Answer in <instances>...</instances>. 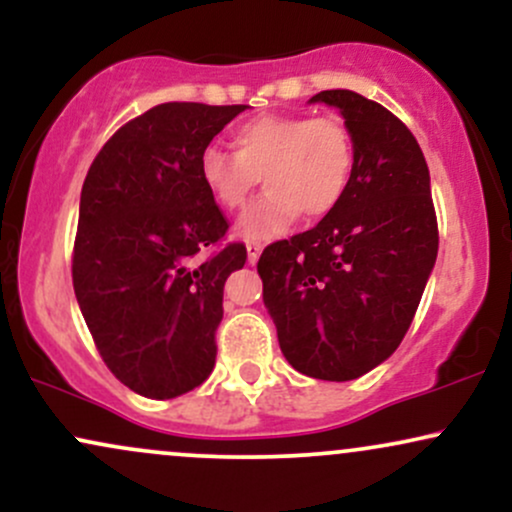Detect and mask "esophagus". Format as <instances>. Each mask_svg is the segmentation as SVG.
Here are the masks:
<instances>
[{
  "instance_id": "1",
  "label": "esophagus",
  "mask_w": 512,
  "mask_h": 512,
  "mask_svg": "<svg viewBox=\"0 0 512 512\" xmlns=\"http://www.w3.org/2000/svg\"><path fill=\"white\" fill-rule=\"evenodd\" d=\"M262 255V243H257V240H250L248 243V262L255 264L257 260H260Z\"/></svg>"
}]
</instances>
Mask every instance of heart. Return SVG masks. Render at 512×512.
Segmentation results:
<instances>
[{
    "label": "heart",
    "mask_w": 512,
    "mask_h": 512,
    "mask_svg": "<svg viewBox=\"0 0 512 512\" xmlns=\"http://www.w3.org/2000/svg\"><path fill=\"white\" fill-rule=\"evenodd\" d=\"M233 146H207L199 175L214 202L240 209L260 182L267 192L240 214L238 236L269 240L305 211L320 219L339 207L356 166L349 127L334 115H257L233 129Z\"/></svg>",
    "instance_id": "heart-1"
}]
</instances>
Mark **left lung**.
<instances>
[{"label":"left lung","instance_id":"1","mask_svg":"<svg viewBox=\"0 0 512 512\" xmlns=\"http://www.w3.org/2000/svg\"><path fill=\"white\" fill-rule=\"evenodd\" d=\"M313 101L342 113L354 178L315 228L267 245L257 272L286 361L344 383L402 344L436 264L438 219L426 158L397 115L346 88Z\"/></svg>","mask_w":512,"mask_h":512}]
</instances>
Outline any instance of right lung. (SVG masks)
<instances>
[{
	"mask_svg": "<svg viewBox=\"0 0 512 512\" xmlns=\"http://www.w3.org/2000/svg\"><path fill=\"white\" fill-rule=\"evenodd\" d=\"M248 105L161 103L88 168L72 252L76 301L110 373L151 399L209 378L223 284L248 250L199 175V156Z\"/></svg>",
	"mask_w": 512,
	"mask_h": 512,
	"instance_id": "obj_1",
	"label": "right lung"
}]
</instances>
